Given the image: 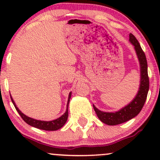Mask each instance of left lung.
Wrapping results in <instances>:
<instances>
[{
	"label": "left lung",
	"mask_w": 160,
	"mask_h": 160,
	"mask_svg": "<svg viewBox=\"0 0 160 160\" xmlns=\"http://www.w3.org/2000/svg\"><path fill=\"white\" fill-rule=\"evenodd\" d=\"M129 42L133 45L140 67V84L138 91L132 100L117 111L105 112L98 110L93 104V108L98 119L108 126H116L132 120L140 113L149 91V78L148 74V62L138 40L132 34H129Z\"/></svg>",
	"instance_id": "8db88e82"
}]
</instances>
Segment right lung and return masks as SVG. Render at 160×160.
Masks as SVG:
<instances>
[{
    "label": "right lung",
    "instance_id": "right-lung-1",
    "mask_svg": "<svg viewBox=\"0 0 160 160\" xmlns=\"http://www.w3.org/2000/svg\"><path fill=\"white\" fill-rule=\"evenodd\" d=\"M71 92L69 93L68 98V102H67V106H66V111L64 114H62L61 117H59L58 118L56 119V120H53L51 121H44V120H35V119H33L32 117H29L26 116L25 114L22 112L19 108H17L15 102L12 99V97L11 96L10 98L11 100H12V104L15 106L16 111H18V113H19V115L21 116L22 118L23 119V120L25 121L26 123H28L30 126H33V127L39 128V129L42 130H46V131H56V130L61 128L62 126H64L68 120V105H69V102L70 99H71Z\"/></svg>",
    "mask_w": 160,
    "mask_h": 160
}]
</instances>
